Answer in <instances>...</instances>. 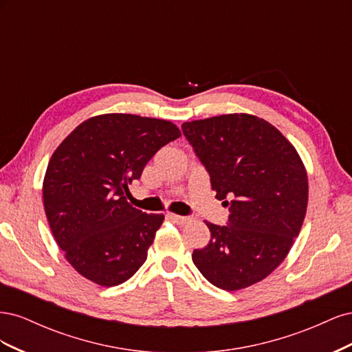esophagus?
Returning a JSON list of instances; mask_svg holds the SVG:
<instances>
[{
	"instance_id": "34e87169",
	"label": "esophagus",
	"mask_w": 352,
	"mask_h": 352,
	"mask_svg": "<svg viewBox=\"0 0 352 352\" xmlns=\"http://www.w3.org/2000/svg\"><path fill=\"white\" fill-rule=\"evenodd\" d=\"M167 219L172 220L173 223H177V225H185L186 221H189V217L186 216H179V214H173V212H168Z\"/></svg>"
}]
</instances>
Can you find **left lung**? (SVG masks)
Returning a JSON list of instances; mask_svg holds the SVG:
<instances>
[{
  "label": "left lung",
  "instance_id": "obj_1",
  "mask_svg": "<svg viewBox=\"0 0 352 352\" xmlns=\"http://www.w3.org/2000/svg\"><path fill=\"white\" fill-rule=\"evenodd\" d=\"M182 131L230 212L225 226L206 221L211 238L194 250L192 261L220 289H243L267 278L300 233L308 202L305 167L294 145L257 116L185 122Z\"/></svg>",
  "mask_w": 352,
  "mask_h": 352
}]
</instances>
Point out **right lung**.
<instances>
[{
    "label": "right lung",
    "instance_id": "add662e5",
    "mask_svg": "<svg viewBox=\"0 0 352 352\" xmlns=\"http://www.w3.org/2000/svg\"><path fill=\"white\" fill-rule=\"evenodd\" d=\"M179 136L167 120L101 114L80 123L52 154L42 186L45 214L66 260L83 278L116 286L145 263L164 216L132 207L127 185Z\"/></svg>",
    "mask_w": 352,
    "mask_h": 352
}]
</instances>
